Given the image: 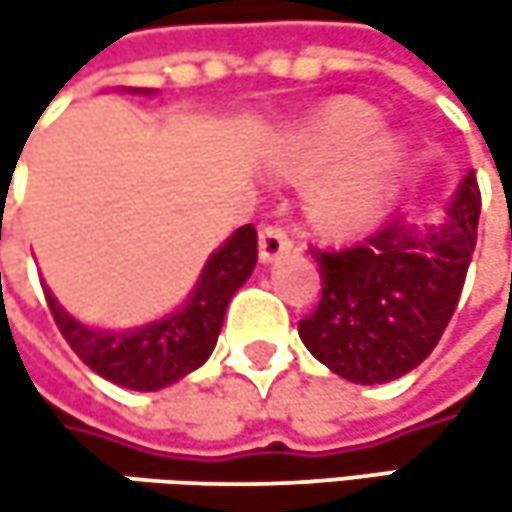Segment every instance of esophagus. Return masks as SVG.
Wrapping results in <instances>:
<instances>
[{"label": "esophagus", "instance_id": "34e87169", "mask_svg": "<svg viewBox=\"0 0 512 512\" xmlns=\"http://www.w3.org/2000/svg\"><path fill=\"white\" fill-rule=\"evenodd\" d=\"M257 249H260V260H263V263H272V260L284 257L293 249V240H290L278 225H263V228H260V243H257Z\"/></svg>", "mask_w": 512, "mask_h": 512}]
</instances>
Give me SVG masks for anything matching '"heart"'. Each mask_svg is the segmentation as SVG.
Masks as SVG:
<instances>
[{"instance_id": "heart-1", "label": "heart", "mask_w": 512, "mask_h": 512, "mask_svg": "<svg viewBox=\"0 0 512 512\" xmlns=\"http://www.w3.org/2000/svg\"><path fill=\"white\" fill-rule=\"evenodd\" d=\"M379 118L370 106L344 100L323 112L317 121L293 133L281 151L275 154V165L284 174H305L314 171L350 148L367 139L376 130ZM400 162V145L388 136L367 142L358 154L344 165L329 171L320 183L308 192V213L317 225L329 231H350L361 228L382 210L388 198L391 177Z\"/></svg>"}]
</instances>
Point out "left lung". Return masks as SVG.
I'll use <instances>...</instances> for the list:
<instances>
[{"label": "left lung", "instance_id": "1", "mask_svg": "<svg viewBox=\"0 0 512 512\" xmlns=\"http://www.w3.org/2000/svg\"><path fill=\"white\" fill-rule=\"evenodd\" d=\"M480 189L460 180L445 216L418 228L403 213L344 249H311L323 299L299 323L308 353L356 385L406 376L439 344L477 243Z\"/></svg>", "mask_w": 512, "mask_h": 512}]
</instances>
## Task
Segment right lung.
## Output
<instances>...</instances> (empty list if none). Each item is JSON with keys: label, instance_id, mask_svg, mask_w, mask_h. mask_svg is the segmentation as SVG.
I'll use <instances>...</instances> for the list:
<instances>
[{"label": "right lung", "instance_id": "add662e5", "mask_svg": "<svg viewBox=\"0 0 512 512\" xmlns=\"http://www.w3.org/2000/svg\"><path fill=\"white\" fill-rule=\"evenodd\" d=\"M130 91L154 94L151 88ZM255 263L257 231L252 225H243L207 257L198 284L177 311L148 326L118 332L79 323L58 305L50 290L44 293L58 332L94 373L133 391H159L189 376L210 358L222 332L225 308L231 296L246 284Z\"/></svg>", "mask_w": 512, "mask_h": 512}]
</instances>
